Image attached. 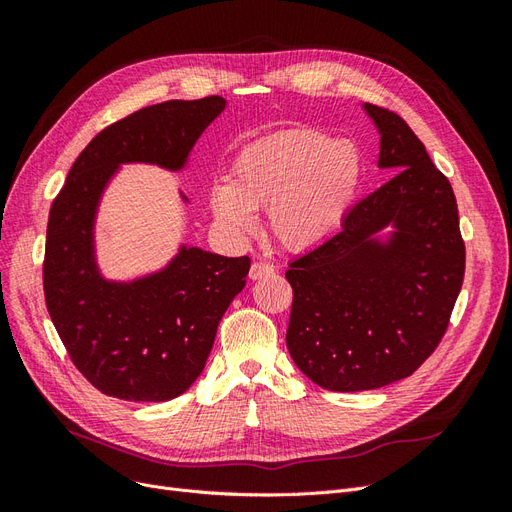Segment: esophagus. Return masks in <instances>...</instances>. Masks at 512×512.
Masks as SVG:
<instances>
[{"instance_id": "1", "label": "esophagus", "mask_w": 512, "mask_h": 512, "mask_svg": "<svg viewBox=\"0 0 512 512\" xmlns=\"http://www.w3.org/2000/svg\"><path fill=\"white\" fill-rule=\"evenodd\" d=\"M273 273H275V267L271 265V262H254L250 269L252 280H262V277H269Z\"/></svg>"}]
</instances>
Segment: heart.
<instances>
[{
  "instance_id": "b5f03b06",
  "label": "heart",
  "mask_w": 512,
  "mask_h": 512,
  "mask_svg": "<svg viewBox=\"0 0 512 512\" xmlns=\"http://www.w3.org/2000/svg\"><path fill=\"white\" fill-rule=\"evenodd\" d=\"M361 181L348 141L316 130H288L247 145L218 183L211 207L232 237L250 235L256 209L267 207L271 235L290 250L322 243L344 222Z\"/></svg>"
}]
</instances>
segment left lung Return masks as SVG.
Instances as JSON below:
<instances>
[{
  "instance_id": "left-lung-1",
  "label": "left lung",
  "mask_w": 512,
  "mask_h": 512,
  "mask_svg": "<svg viewBox=\"0 0 512 512\" xmlns=\"http://www.w3.org/2000/svg\"><path fill=\"white\" fill-rule=\"evenodd\" d=\"M365 111L380 132L378 166L395 175L286 271L288 352L309 380L337 393L412 376L442 342L466 271L451 181L397 113ZM389 223L392 243L371 242Z\"/></svg>"
}]
</instances>
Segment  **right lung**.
Masks as SVG:
<instances>
[{
	"label": "right lung",
	"instance_id": "add662e5",
	"mask_svg": "<svg viewBox=\"0 0 512 512\" xmlns=\"http://www.w3.org/2000/svg\"><path fill=\"white\" fill-rule=\"evenodd\" d=\"M224 106L220 96L168 100L111 123L81 151L51 205L42 265L46 309L74 367L108 397L168 401L188 391L224 312L245 286L250 258L198 247H183L145 280L106 282L91 237L100 194L117 164L181 168Z\"/></svg>",
	"mask_w": 512,
	"mask_h": 512
}]
</instances>
